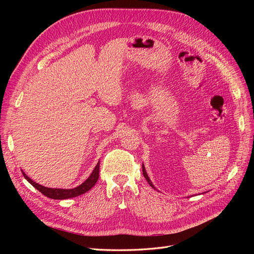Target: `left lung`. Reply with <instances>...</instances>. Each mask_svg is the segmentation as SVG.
<instances>
[{
  "label": "left lung",
  "instance_id": "8db88e82",
  "mask_svg": "<svg viewBox=\"0 0 254 254\" xmlns=\"http://www.w3.org/2000/svg\"><path fill=\"white\" fill-rule=\"evenodd\" d=\"M142 168H143V175H144V177H145V179H146V180H147L148 184H149V186H150V187H151L152 189H155V190H156L155 186H153V184H152V182H151V180L149 179V177H148L147 173H146V170H145V166H144V164H142Z\"/></svg>",
  "mask_w": 254,
  "mask_h": 254
}]
</instances>
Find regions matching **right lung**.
<instances>
[{"label": "right lung", "instance_id": "add662e5", "mask_svg": "<svg viewBox=\"0 0 254 254\" xmlns=\"http://www.w3.org/2000/svg\"><path fill=\"white\" fill-rule=\"evenodd\" d=\"M23 176H24V178L32 184L34 188H36L38 190L41 191V193L47 196L49 198L52 199H57V200H63V199H68V198H73V197H77L80 196L82 194L86 193V191L90 190L92 188L95 186V183L98 180V177H99V161L98 163L96 164V166L94 167L93 172L92 174L88 177V179L84 181L83 183H81L80 186L76 187L74 189H52V188H47V187H43L39 183H36L34 180H32L29 178V177L22 171Z\"/></svg>", "mask_w": 254, "mask_h": 254}]
</instances>
